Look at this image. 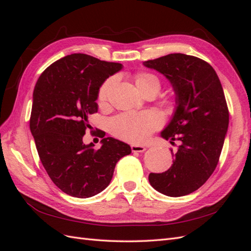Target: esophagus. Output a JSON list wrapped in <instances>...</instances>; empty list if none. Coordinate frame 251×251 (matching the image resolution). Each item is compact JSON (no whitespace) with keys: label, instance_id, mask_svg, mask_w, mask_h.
Returning <instances> with one entry per match:
<instances>
[{"label":"esophagus","instance_id":"obj_1","mask_svg":"<svg viewBox=\"0 0 251 251\" xmlns=\"http://www.w3.org/2000/svg\"><path fill=\"white\" fill-rule=\"evenodd\" d=\"M131 149H132V151H134V153H142V151L147 150L146 147L139 146V144H132Z\"/></svg>","mask_w":251,"mask_h":251}]
</instances>
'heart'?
Masks as SVG:
<instances>
[{
	"mask_svg": "<svg viewBox=\"0 0 251 251\" xmlns=\"http://www.w3.org/2000/svg\"><path fill=\"white\" fill-rule=\"evenodd\" d=\"M134 80L140 92L158 93L161 89V81L155 74L140 72L135 74ZM113 78L105 80L98 91L97 100L103 104L108 100L109 91L113 85ZM161 126V118L153 111L147 112H127L113 118L110 123V128L113 135L117 137L135 143L146 141L149 136Z\"/></svg>",
	"mask_w": 251,
	"mask_h": 251,
	"instance_id": "obj_1",
	"label": "heart"
}]
</instances>
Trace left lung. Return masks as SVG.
<instances>
[{"mask_svg": "<svg viewBox=\"0 0 251 251\" xmlns=\"http://www.w3.org/2000/svg\"><path fill=\"white\" fill-rule=\"evenodd\" d=\"M172 83L176 110L161 137L180 146L171 168L149 175L151 185L169 197H181L201 187L218 164L228 128L229 113L216 71L205 60L182 53L147 60Z\"/></svg>", "mask_w": 251, "mask_h": 251, "instance_id": "1", "label": "left lung"}]
</instances>
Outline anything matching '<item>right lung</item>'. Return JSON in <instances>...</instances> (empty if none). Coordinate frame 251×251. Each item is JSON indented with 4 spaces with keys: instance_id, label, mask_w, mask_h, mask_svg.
Returning <instances> with one entry per match:
<instances>
[{
    "instance_id": "1",
    "label": "right lung",
    "mask_w": 251,
    "mask_h": 251,
    "mask_svg": "<svg viewBox=\"0 0 251 251\" xmlns=\"http://www.w3.org/2000/svg\"><path fill=\"white\" fill-rule=\"evenodd\" d=\"M123 69L82 53L56 60L36 81L30 131L51 180L67 195L89 198L102 192L120 158L131 154L128 144L101 136V148L82 141L88 117L98 110V91L104 80Z\"/></svg>"
}]
</instances>
